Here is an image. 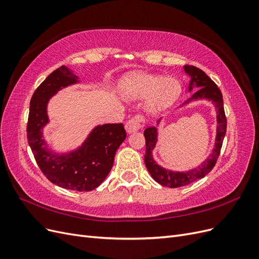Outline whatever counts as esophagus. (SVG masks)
I'll return each mask as SVG.
<instances>
[{"mask_svg": "<svg viewBox=\"0 0 259 259\" xmlns=\"http://www.w3.org/2000/svg\"><path fill=\"white\" fill-rule=\"evenodd\" d=\"M145 125H146V121H145L144 115L136 114L135 116H133L132 119H130L126 122V124H125V130H126L127 133H133L143 128Z\"/></svg>", "mask_w": 259, "mask_h": 259, "instance_id": "1", "label": "esophagus"}]
</instances>
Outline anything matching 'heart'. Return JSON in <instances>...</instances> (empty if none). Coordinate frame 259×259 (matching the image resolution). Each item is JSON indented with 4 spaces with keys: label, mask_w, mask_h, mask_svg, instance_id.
<instances>
[{
    "label": "heart",
    "mask_w": 259,
    "mask_h": 259,
    "mask_svg": "<svg viewBox=\"0 0 259 259\" xmlns=\"http://www.w3.org/2000/svg\"><path fill=\"white\" fill-rule=\"evenodd\" d=\"M121 91L128 98L148 97L147 109L151 113L166 110L178 99L182 86L175 79H165L164 76L131 73L123 77Z\"/></svg>",
    "instance_id": "b5f03b06"
}]
</instances>
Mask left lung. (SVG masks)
<instances>
[{"label": "left lung", "mask_w": 259, "mask_h": 259, "mask_svg": "<svg viewBox=\"0 0 259 259\" xmlns=\"http://www.w3.org/2000/svg\"><path fill=\"white\" fill-rule=\"evenodd\" d=\"M184 69L186 73L191 76L189 91L192 90L193 85L200 88L198 92H195L193 95L186 101V104L188 101L202 98H206L213 101L217 109V134L213 152H211V154L199 167L188 171H173L161 167L154 162L152 158L151 152L153 150V148L155 147L156 140H158V132H156V128L154 126H150L145 130L144 135L146 139V167L156 183L169 188H178L189 185L195 182V180L203 178L205 175H207L209 171L213 169L217 162L227 131V119L224 110L223 94L221 90L218 89V86L214 83V81L211 80L209 76H207L204 71H202L201 69L189 65H186Z\"/></svg>", "instance_id": "left-lung-1"}]
</instances>
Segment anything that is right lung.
<instances>
[{
	"mask_svg": "<svg viewBox=\"0 0 259 259\" xmlns=\"http://www.w3.org/2000/svg\"><path fill=\"white\" fill-rule=\"evenodd\" d=\"M77 82L72 71L61 66L38 85L30 101L27 138L38 167L50 182L75 191H91L108 176L117 148L126 138L122 123L95 127L77 150L57 155L48 149L42 128L49 122L46 107L61 88Z\"/></svg>",
	"mask_w": 259,
	"mask_h": 259,
	"instance_id": "1",
	"label": "right lung"
}]
</instances>
